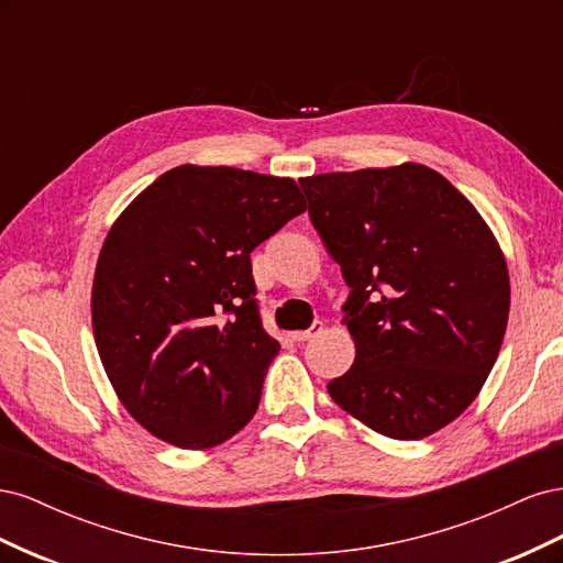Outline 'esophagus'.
<instances>
[{"label": "esophagus", "instance_id": "esophagus-1", "mask_svg": "<svg viewBox=\"0 0 563 563\" xmlns=\"http://www.w3.org/2000/svg\"><path fill=\"white\" fill-rule=\"evenodd\" d=\"M321 329H323V323H321V321H314L308 331H296V333H294V340H296V343H305V340H312L314 335H319Z\"/></svg>", "mask_w": 563, "mask_h": 563}]
</instances>
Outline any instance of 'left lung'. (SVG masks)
Instances as JSON below:
<instances>
[{"instance_id":"left-lung-1","label":"left lung","mask_w":563,"mask_h":563,"mask_svg":"<svg viewBox=\"0 0 563 563\" xmlns=\"http://www.w3.org/2000/svg\"><path fill=\"white\" fill-rule=\"evenodd\" d=\"M310 220L343 269L356 360L331 399L389 439L446 428L479 395L509 314L484 218L422 164L302 178Z\"/></svg>"}]
</instances>
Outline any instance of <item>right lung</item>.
I'll list each match as a JSON object with an SVG mask.
<instances>
[{"label":"right lung","mask_w":563,"mask_h":563,"mask_svg":"<svg viewBox=\"0 0 563 563\" xmlns=\"http://www.w3.org/2000/svg\"><path fill=\"white\" fill-rule=\"evenodd\" d=\"M305 207L291 178L183 164L117 218L96 265L93 335L147 432L211 449L253 418L279 343L263 329L251 251Z\"/></svg>","instance_id":"right-lung-1"}]
</instances>
